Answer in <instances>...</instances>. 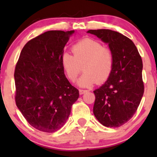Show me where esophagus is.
I'll use <instances>...</instances> for the list:
<instances>
[{
    "mask_svg": "<svg viewBox=\"0 0 157 157\" xmlns=\"http://www.w3.org/2000/svg\"><path fill=\"white\" fill-rule=\"evenodd\" d=\"M88 91L87 90H84V89H79V94H85L86 92H87Z\"/></svg>",
    "mask_w": 157,
    "mask_h": 157,
    "instance_id": "1",
    "label": "esophagus"
}]
</instances>
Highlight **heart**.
<instances>
[{
  "label": "heart",
  "mask_w": 157,
  "mask_h": 157,
  "mask_svg": "<svg viewBox=\"0 0 157 157\" xmlns=\"http://www.w3.org/2000/svg\"><path fill=\"white\" fill-rule=\"evenodd\" d=\"M74 55L64 52L61 56V65L66 76L74 81L81 72L84 71L78 80L81 87H89L106 81L110 76L113 66V54L110 49L105 48L97 40L86 38L73 46Z\"/></svg>",
  "instance_id": "b5f03b06"
}]
</instances>
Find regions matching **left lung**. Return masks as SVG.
<instances>
[{
    "mask_svg": "<svg viewBox=\"0 0 157 157\" xmlns=\"http://www.w3.org/2000/svg\"><path fill=\"white\" fill-rule=\"evenodd\" d=\"M87 33L108 44L113 54L110 76L94 91V116L106 127H119L132 119L143 96L141 57L132 40L119 32L98 29Z\"/></svg>",
    "mask_w": 157,
    "mask_h": 157,
    "instance_id": "obj_1",
    "label": "left lung"
}]
</instances>
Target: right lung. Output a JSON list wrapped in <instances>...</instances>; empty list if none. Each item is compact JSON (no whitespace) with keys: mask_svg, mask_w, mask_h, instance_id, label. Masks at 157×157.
I'll list each match as a JSON object with an SVG mask.
<instances>
[{"mask_svg":"<svg viewBox=\"0 0 157 157\" xmlns=\"http://www.w3.org/2000/svg\"><path fill=\"white\" fill-rule=\"evenodd\" d=\"M74 31H49L23 47L14 72L16 106L40 132L60 129L79 96L61 65L63 48Z\"/></svg>","mask_w":157,"mask_h":157,"instance_id":"add662e5","label":"right lung"}]
</instances>
